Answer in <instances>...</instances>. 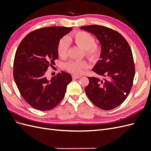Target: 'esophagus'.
I'll return each mask as SVG.
<instances>
[{"instance_id":"esophagus-1","label":"esophagus","mask_w":151,"mask_h":151,"mask_svg":"<svg viewBox=\"0 0 151 151\" xmlns=\"http://www.w3.org/2000/svg\"><path fill=\"white\" fill-rule=\"evenodd\" d=\"M81 76H76V75H72L73 79H79Z\"/></svg>"}]
</instances>
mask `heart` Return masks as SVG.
<instances>
[{"mask_svg": "<svg viewBox=\"0 0 151 151\" xmlns=\"http://www.w3.org/2000/svg\"><path fill=\"white\" fill-rule=\"evenodd\" d=\"M70 40L73 41L76 45L84 50V53L91 61L97 62L101 58L103 49L100 45L95 43L94 36L88 32L84 31H76L70 36ZM69 42L67 38L63 37L57 45V52L60 57L64 58L67 56ZM65 68L68 72L74 74H81L84 70L88 68V65L85 61H70L67 63Z\"/></svg>", "mask_w": 151, "mask_h": 151, "instance_id": "heart-1", "label": "heart"}]
</instances>
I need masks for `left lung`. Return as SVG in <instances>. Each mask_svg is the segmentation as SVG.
Masks as SVG:
<instances>
[{
  "label": "left lung",
  "instance_id": "8db88e82",
  "mask_svg": "<svg viewBox=\"0 0 151 151\" xmlns=\"http://www.w3.org/2000/svg\"><path fill=\"white\" fill-rule=\"evenodd\" d=\"M96 36L103 52L93 70L103 77H88L85 92L95 106L110 110L120 105L133 86L135 65L130 45L118 32L99 25L81 26Z\"/></svg>",
  "mask_w": 151,
  "mask_h": 151
}]
</instances>
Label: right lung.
I'll return each mask as SVG.
<instances>
[{
	"label": "right lung",
	"instance_id": "add662e5",
	"mask_svg": "<svg viewBox=\"0 0 151 151\" xmlns=\"http://www.w3.org/2000/svg\"><path fill=\"white\" fill-rule=\"evenodd\" d=\"M72 29L62 26L36 29L25 36L16 50L14 79L22 97L35 109L47 111L57 106L72 81L70 74L63 71L51 80L45 76L58 58L59 41Z\"/></svg>",
	"mask_w": 151,
	"mask_h": 151
}]
</instances>
